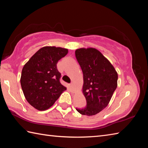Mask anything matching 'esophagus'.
<instances>
[{"label":"esophagus","mask_w":148,"mask_h":148,"mask_svg":"<svg viewBox=\"0 0 148 148\" xmlns=\"http://www.w3.org/2000/svg\"><path fill=\"white\" fill-rule=\"evenodd\" d=\"M70 86H71V88H72V89H74V84L73 83H71V84H70Z\"/></svg>","instance_id":"34e87169"}]
</instances>
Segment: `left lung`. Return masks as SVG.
I'll list each match as a JSON object with an SVG mask.
<instances>
[{"label": "left lung", "mask_w": 148, "mask_h": 148, "mask_svg": "<svg viewBox=\"0 0 148 148\" xmlns=\"http://www.w3.org/2000/svg\"><path fill=\"white\" fill-rule=\"evenodd\" d=\"M75 55L83 73L82 92L86 100L85 108L76 110L83 115H95L109 104L118 86V73L95 48L77 49Z\"/></svg>", "instance_id": "1"}]
</instances>
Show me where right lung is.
I'll return each mask as SVG.
<instances>
[{
  "mask_svg": "<svg viewBox=\"0 0 148 148\" xmlns=\"http://www.w3.org/2000/svg\"><path fill=\"white\" fill-rule=\"evenodd\" d=\"M68 51L61 47H42L23 66L20 78L22 90L27 102L39 111L51 108L67 90L60 82L61 74L56 64Z\"/></svg>",
  "mask_w": 148,
  "mask_h": 148,
  "instance_id": "right-lung-1",
  "label": "right lung"
}]
</instances>
